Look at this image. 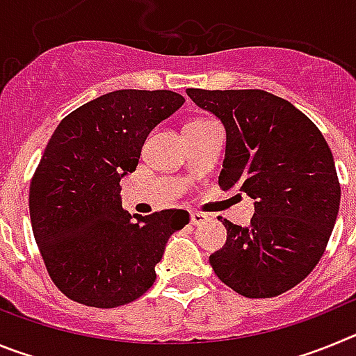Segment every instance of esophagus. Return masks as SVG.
<instances>
[{
	"mask_svg": "<svg viewBox=\"0 0 356 356\" xmlns=\"http://www.w3.org/2000/svg\"><path fill=\"white\" fill-rule=\"evenodd\" d=\"M209 221V216L203 212H197V210H194V212H191V222H193L194 226H200L203 225V222Z\"/></svg>",
	"mask_w": 356,
	"mask_h": 356,
	"instance_id": "34e87169",
	"label": "esophagus"
}]
</instances>
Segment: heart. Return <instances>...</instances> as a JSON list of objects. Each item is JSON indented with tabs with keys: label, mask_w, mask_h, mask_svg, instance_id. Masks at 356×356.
Listing matches in <instances>:
<instances>
[{
	"label": "heart",
	"mask_w": 356,
	"mask_h": 356,
	"mask_svg": "<svg viewBox=\"0 0 356 356\" xmlns=\"http://www.w3.org/2000/svg\"><path fill=\"white\" fill-rule=\"evenodd\" d=\"M203 121H205V119H193V121H188V122H203ZM188 122H187V124H188Z\"/></svg>",
	"instance_id": "heart-1"
}]
</instances>
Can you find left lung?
<instances>
[{"label":"left lung","mask_w":356,"mask_h":356,"mask_svg":"<svg viewBox=\"0 0 356 356\" xmlns=\"http://www.w3.org/2000/svg\"><path fill=\"white\" fill-rule=\"evenodd\" d=\"M187 96L226 130L222 191L254 200L250 226L219 217L228 235L210 266L246 298L284 294L317 266L337 219L332 149L303 112L266 90L187 89Z\"/></svg>","instance_id":"1"}]
</instances>
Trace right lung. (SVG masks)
Returning a JSON list of instances; mask_svg holds the SVG:
<instances>
[{
    "label": "right lung",
    "mask_w": 356,
    "mask_h": 356,
    "mask_svg": "<svg viewBox=\"0 0 356 356\" xmlns=\"http://www.w3.org/2000/svg\"><path fill=\"white\" fill-rule=\"evenodd\" d=\"M184 103L172 90H114L53 131L31 178L30 219L46 269L69 300L114 308L140 298L169 237L191 221L180 209L131 216L119 187L149 131Z\"/></svg>",
    "instance_id": "add662e5"
}]
</instances>
